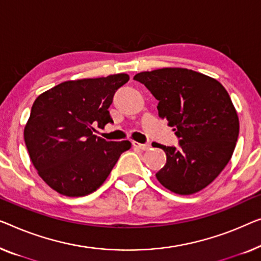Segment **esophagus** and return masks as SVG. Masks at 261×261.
<instances>
[{"instance_id":"34e87169","label":"esophagus","mask_w":261,"mask_h":261,"mask_svg":"<svg viewBox=\"0 0 261 261\" xmlns=\"http://www.w3.org/2000/svg\"><path fill=\"white\" fill-rule=\"evenodd\" d=\"M133 146L137 147V148H139V149H141V150H147V149H149V147H150L148 143H139V142H135V141H133Z\"/></svg>"}]
</instances>
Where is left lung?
I'll return each mask as SVG.
<instances>
[{
	"label": "left lung",
	"instance_id": "8db88e82",
	"mask_svg": "<svg viewBox=\"0 0 261 261\" xmlns=\"http://www.w3.org/2000/svg\"><path fill=\"white\" fill-rule=\"evenodd\" d=\"M134 80L159 101V116L179 138V147L154 143L167 156L155 174L159 182L181 195L203 190L231 160L239 135V119L227 90L186 68L142 71Z\"/></svg>",
	"mask_w": 261,
	"mask_h": 261
}]
</instances>
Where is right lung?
Instances as JSON below:
<instances>
[{
    "label": "right lung",
    "instance_id": "add662e5",
    "mask_svg": "<svg viewBox=\"0 0 261 261\" xmlns=\"http://www.w3.org/2000/svg\"><path fill=\"white\" fill-rule=\"evenodd\" d=\"M127 74L62 82L37 96L24 127L30 160L49 187L66 196H85L107 179L130 142L106 141L94 124L112 123L109 106Z\"/></svg>",
    "mask_w": 261,
    "mask_h": 261
}]
</instances>
